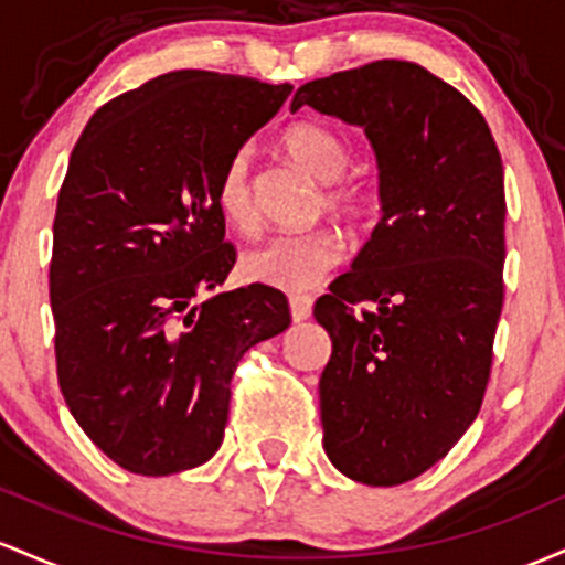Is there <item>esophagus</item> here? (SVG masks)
Segmentation results:
<instances>
[{
    "mask_svg": "<svg viewBox=\"0 0 565 565\" xmlns=\"http://www.w3.org/2000/svg\"><path fill=\"white\" fill-rule=\"evenodd\" d=\"M290 315L296 322H303L312 317V299L309 296H290Z\"/></svg>",
    "mask_w": 565,
    "mask_h": 565,
    "instance_id": "obj_1",
    "label": "esophagus"
}]
</instances>
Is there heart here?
Segmentation results:
<instances>
[{"instance_id":"b5f03b06","label":"heart","mask_w":565,"mask_h":565,"mask_svg":"<svg viewBox=\"0 0 565 565\" xmlns=\"http://www.w3.org/2000/svg\"><path fill=\"white\" fill-rule=\"evenodd\" d=\"M282 149L296 164H301L317 181L328 183L326 200L328 211L344 215L347 221H365L373 211V198L363 183L344 181L341 175L350 168V146L339 132L315 122H299L285 130ZM218 211L237 230H250L256 221L250 186V157L239 151L226 162L224 173L215 189ZM347 243L335 230L317 226L309 232L275 234L266 243L245 253L243 271L248 280L269 285V288L303 294L326 280L328 275L344 262Z\"/></svg>"}]
</instances>
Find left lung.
I'll use <instances>...</instances> for the list:
<instances>
[{
  "mask_svg": "<svg viewBox=\"0 0 565 565\" xmlns=\"http://www.w3.org/2000/svg\"><path fill=\"white\" fill-rule=\"evenodd\" d=\"M358 125L382 221L315 303L331 335L322 446L347 478L401 486L478 416L504 285V168L483 114L419 63L373 61L301 85L290 109ZM373 300L376 313L351 303Z\"/></svg>",
  "mask_w": 565,
  "mask_h": 565,
  "instance_id": "1",
  "label": "left lung"
}]
</instances>
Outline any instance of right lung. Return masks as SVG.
Returning a JSON list of instances; mask_svg holds the SVG:
<instances>
[{"label":"right lung","mask_w":565,"mask_h":565,"mask_svg":"<svg viewBox=\"0 0 565 565\" xmlns=\"http://www.w3.org/2000/svg\"><path fill=\"white\" fill-rule=\"evenodd\" d=\"M294 87L234 74H162L82 130L53 224L50 307L68 411L122 470L205 465L224 440L232 373L290 326L269 285L215 294L237 253L215 189L226 162Z\"/></svg>","instance_id":"right-lung-1"}]
</instances>
